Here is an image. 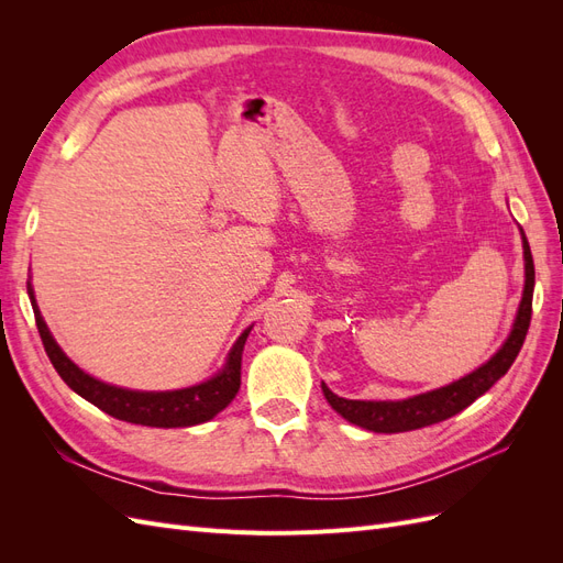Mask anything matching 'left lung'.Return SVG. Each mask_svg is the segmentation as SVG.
I'll use <instances>...</instances> for the list:
<instances>
[{"label": "left lung", "instance_id": "8db88e82", "mask_svg": "<svg viewBox=\"0 0 563 563\" xmlns=\"http://www.w3.org/2000/svg\"><path fill=\"white\" fill-rule=\"evenodd\" d=\"M521 244H523V294L519 310L509 331L507 340L500 345V350L490 356L486 364L474 368L467 376L460 380H453L451 385H444L439 389L422 391V395L399 399V401H362V399H343L333 395V391L321 385L323 397L331 404L335 413L343 416L347 422L360 424L371 432L395 434V432H411L428 428V424L446 420L455 413L467 408L474 399H479L484 391H488L496 385L509 366L515 364L517 354L523 345L528 323H531V305H533V286H536V267L531 246H528L526 234L521 230Z\"/></svg>", "mask_w": 563, "mask_h": 563}]
</instances>
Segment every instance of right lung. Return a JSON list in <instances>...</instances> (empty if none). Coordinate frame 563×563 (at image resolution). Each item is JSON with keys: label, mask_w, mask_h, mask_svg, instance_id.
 Masks as SVG:
<instances>
[{"label": "right lung", "mask_w": 563, "mask_h": 563, "mask_svg": "<svg viewBox=\"0 0 563 563\" xmlns=\"http://www.w3.org/2000/svg\"><path fill=\"white\" fill-rule=\"evenodd\" d=\"M27 296L35 310V321L42 335L44 350L48 354L51 364L58 371V376L67 383V387L75 389L79 397L98 406L100 411L117 420H126L133 424H145V428H192L218 416L223 408L236 397L242 385V352L246 345V338L253 327H249L232 350L228 352L225 366L220 368L213 378L203 380L192 387L183 389H166V391H143V389H126L110 383L98 380L81 371L70 356H67L56 338L51 335L46 321L37 308L35 291L27 282Z\"/></svg>", "instance_id": "add662e5"}]
</instances>
